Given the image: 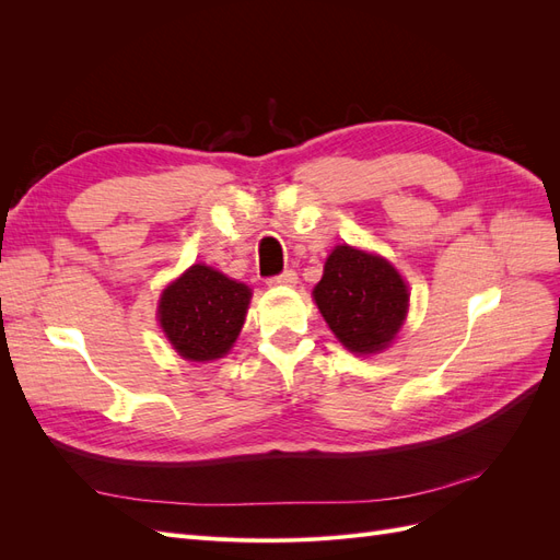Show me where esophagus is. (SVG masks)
Returning a JSON list of instances; mask_svg holds the SVG:
<instances>
[{"label": "esophagus", "instance_id": "esophagus-1", "mask_svg": "<svg viewBox=\"0 0 560 560\" xmlns=\"http://www.w3.org/2000/svg\"><path fill=\"white\" fill-rule=\"evenodd\" d=\"M296 273L294 270H282L280 276H273V278H268L266 282L270 284V287H292V284H296Z\"/></svg>", "mask_w": 560, "mask_h": 560}]
</instances>
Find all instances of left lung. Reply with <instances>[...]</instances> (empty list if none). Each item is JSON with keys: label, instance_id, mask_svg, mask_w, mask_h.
Listing matches in <instances>:
<instances>
[{"label": "left lung", "instance_id": "1", "mask_svg": "<svg viewBox=\"0 0 560 560\" xmlns=\"http://www.w3.org/2000/svg\"><path fill=\"white\" fill-rule=\"evenodd\" d=\"M329 329L352 352H378L399 331L409 311V292L385 259L338 245L313 290Z\"/></svg>", "mask_w": 560, "mask_h": 560}]
</instances>
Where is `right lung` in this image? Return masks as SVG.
<instances>
[{"label": "right lung", "instance_id": "right-lung-1", "mask_svg": "<svg viewBox=\"0 0 560 560\" xmlns=\"http://www.w3.org/2000/svg\"><path fill=\"white\" fill-rule=\"evenodd\" d=\"M247 303L249 287L196 264L163 292L159 317L182 358L206 362L231 350L245 322Z\"/></svg>", "mask_w": 560, "mask_h": 560}]
</instances>
